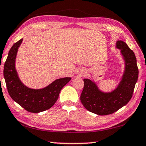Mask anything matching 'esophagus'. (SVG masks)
<instances>
[{"mask_svg": "<svg viewBox=\"0 0 146 146\" xmlns=\"http://www.w3.org/2000/svg\"><path fill=\"white\" fill-rule=\"evenodd\" d=\"M84 74V71L83 70H80V71H79V72H78V75H80V76H82Z\"/></svg>", "mask_w": 146, "mask_h": 146, "instance_id": "34e87169", "label": "esophagus"}]
</instances>
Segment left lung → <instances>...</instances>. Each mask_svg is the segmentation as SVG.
Here are the masks:
<instances>
[{
  "label": "left lung",
  "mask_w": 146,
  "mask_h": 146,
  "mask_svg": "<svg viewBox=\"0 0 146 146\" xmlns=\"http://www.w3.org/2000/svg\"><path fill=\"white\" fill-rule=\"evenodd\" d=\"M117 47L121 49L125 67L122 80L115 90L103 93L90 79H84L81 102L89 111L98 115L112 114L126 105L132 98L138 80V69L134 52L122 40L117 41Z\"/></svg>",
  "instance_id": "8db88e82"
}]
</instances>
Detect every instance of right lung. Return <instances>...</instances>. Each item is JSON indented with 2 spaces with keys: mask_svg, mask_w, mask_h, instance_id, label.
Here are the masks:
<instances>
[{
  "mask_svg": "<svg viewBox=\"0 0 146 146\" xmlns=\"http://www.w3.org/2000/svg\"><path fill=\"white\" fill-rule=\"evenodd\" d=\"M22 41L23 38L13 44L5 62L4 76L6 87L11 98L24 110L31 113L44 111L55 104L62 88L71 78L66 77L57 79L40 90L27 88L20 80L15 66L17 53Z\"/></svg>",
  "mask_w": 146,
  "mask_h": 146,
  "instance_id": "obj_1",
  "label": "right lung"
}]
</instances>
